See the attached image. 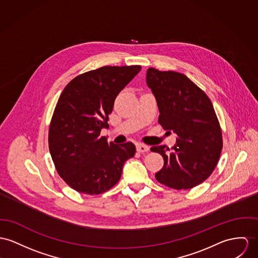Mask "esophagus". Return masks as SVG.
<instances>
[{
  "instance_id": "34e87169",
  "label": "esophagus",
  "mask_w": 258,
  "mask_h": 258,
  "mask_svg": "<svg viewBox=\"0 0 258 258\" xmlns=\"http://www.w3.org/2000/svg\"><path fill=\"white\" fill-rule=\"evenodd\" d=\"M137 150H138V152H140V153L147 152L149 150V146L144 145V144H138L137 145Z\"/></svg>"
}]
</instances>
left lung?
I'll return each instance as SVG.
<instances>
[{
  "label": "left lung",
  "mask_w": 258,
  "mask_h": 258,
  "mask_svg": "<svg viewBox=\"0 0 258 258\" xmlns=\"http://www.w3.org/2000/svg\"><path fill=\"white\" fill-rule=\"evenodd\" d=\"M146 82L157 101L159 123L178 136L172 148H150L164 159L155 178L171 188H192L212 174L223 147L213 105L205 92L182 74L149 68Z\"/></svg>",
  "instance_id": "obj_1"
}]
</instances>
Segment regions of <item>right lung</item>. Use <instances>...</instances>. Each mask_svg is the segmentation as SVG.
Here are the masks:
<instances>
[{
	"instance_id": "add662e5",
	"label": "right lung",
	"mask_w": 258,
	"mask_h": 258,
	"mask_svg": "<svg viewBox=\"0 0 258 258\" xmlns=\"http://www.w3.org/2000/svg\"><path fill=\"white\" fill-rule=\"evenodd\" d=\"M140 66L102 67L78 76L62 90L49 127V150L56 170L72 188L100 195L120 178L127 159L136 154L132 142L108 143L100 137L119 92Z\"/></svg>"
}]
</instances>
